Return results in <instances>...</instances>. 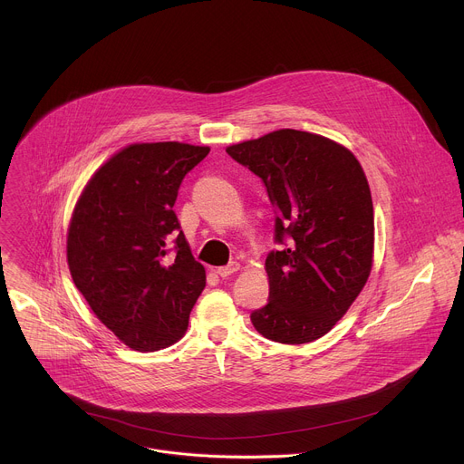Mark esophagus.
Instances as JSON below:
<instances>
[{
  "instance_id": "esophagus-1",
  "label": "esophagus",
  "mask_w": 464,
  "mask_h": 464,
  "mask_svg": "<svg viewBox=\"0 0 464 464\" xmlns=\"http://www.w3.org/2000/svg\"><path fill=\"white\" fill-rule=\"evenodd\" d=\"M238 270H240V264H238V262H229L227 266H222V268H218V270H217V274H218L220 277H229V276L237 274Z\"/></svg>"
}]
</instances>
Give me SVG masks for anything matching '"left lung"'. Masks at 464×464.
Wrapping results in <instances>:
<instances>
[{"instance_id": "8db88e82", "label": "left lung", "mask_w": 464, "mask_h": 464, "mask_svg": "<svg viewBox=\"0 0 464 464\" xmlns=\"http://www.w3.org/2000/svg\"><path fill=\"white\" fill-rule=\"evenodd\" d=\"M226 152L262 179L277 213L270 297L251 323L272 342H314L345 315L371 274L374 215L363 169L336 141L292 128Z\"/></svg>"}]
</instances>
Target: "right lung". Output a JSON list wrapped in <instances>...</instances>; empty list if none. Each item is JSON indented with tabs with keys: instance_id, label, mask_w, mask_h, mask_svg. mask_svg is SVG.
<instances>
[{
	"instance_id": "right-lung-1",
	"label": "right lung",
	"mask_w": 464,
	"mask_h": 464,
	"mask_svg": "<svg viewBox=\"0 0 464 464\" xmlns=\"http://www.w3.org/2000/svg\"><path fill=\"white\" fill-rule=\"evenodd\" d=\"M209 147L136 143L88 181L68 231L75 286L95 315L130 349L176 343L206 288L174 213L178 188Z\"/></svg>"
}]
</instances>
